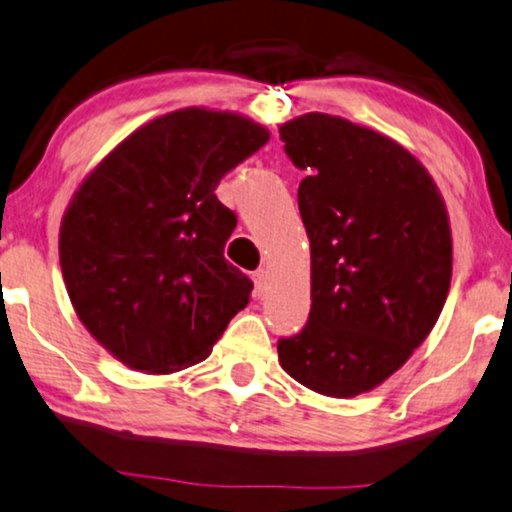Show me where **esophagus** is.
<instances>
[{"label": "esophagus", "mask_w": 512, "mask_h": 512, "mask_svg": "<svg viewBox=\"0 0 512 512\" xmlns=\"http://www.w3.org/2000/svg\"><path fill=\"white\" fill-rule=\"evenodd\" d=\"M254 285H256V292L258 294H263L270 287V273H268L266 268L256 270V273H254Z\"/></svg>", "instance_id": "esophagus-1"}]
</instances>
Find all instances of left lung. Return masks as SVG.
<instances>
[{
    "label": "left lung",
    "mask_w": 512,
    "mask_h": 512,
    "mask_svg": "<svg viewBox=\"0 0 512 512\" xmlns=\"http://www.w3.org/2000/svg\"><path fill=\"white\" fill-rule=\"evenodd\" d=\"M311 242V313L277 358L334 399L394 375L437 325L451 287L453 239L437 182L406 147L330 113L280 125Z\"/></svg>",
    "instance_id": "obj_1"
}]
</instances>
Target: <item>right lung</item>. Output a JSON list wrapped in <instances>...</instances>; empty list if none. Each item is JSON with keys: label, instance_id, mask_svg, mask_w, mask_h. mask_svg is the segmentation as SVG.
I'll return each instance as SVG.
<instances>
[{"label": "right lung", "instance_id": "add662e5", "mask_svg": "<svg viewBox=\"0 0 512 512\" xmlns=\"http://www.w3.org/2000/svg\"><path fill=\"white\" fill-rule=\"evenodd\" d=\"M270 140L235 111L154 118L104 156L63 213L59 261L87 332L123 365L168 375L204 361L254 282L225 261L237 218L227 170Z\"/></svg>", "mask_w": 512, "mask_h": 512}]
</instances>
